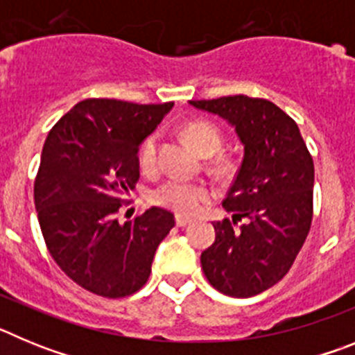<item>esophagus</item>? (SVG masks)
Returning a JSON list of instances; mask_svg holds the SVG:
<instances>
[{
  "instance_id": "34e87169",
  "label": "esophagus",
  "mask_w": 355,
  "mask_h": 355,
  "mask_svg": "<svg viewBox=\"0 0 355 355\" xmlns=\"http://www.w3.org/2000/svg\"><path fill=\"white\" fill-rule=\"evenodd\" d=\"M190 222H192V218H190V216L175 215V225H178V227H184V225H188Z\"/></svg>"
}]
</instances>
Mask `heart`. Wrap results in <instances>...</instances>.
Here are the masks:
<instances>
[{
	"instance_id": "heart-1",
	"label": "heart",
	"mask_w": 355,
	"mask_h": 355,
	"mask_svg": "<svg viewBox=\"0 0 355 355\" xmlns=\"http://www.w3.org/2000/svg\"><path fill=\"white\" fill-rule=\"evenodd\" d=\"M184 137L202 155L209 156L220 149L222 133L209 121H192L184 126ZM139 165L144 172L153 174L159 167V133L147 135L139 147ZM213 168L225 171L229 163L222 158L211 162ZM213 199L211 188L200 181H187L181 178H168L150 192V200L156 206L178 213V215H196Z\"/></svg>"
}]
</instances>
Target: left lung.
Wrapping results in <instances>:
<instances>
[{
  "instance_id": "left-lung-1",
  "label": "left lung",
  "mask_w": 355,
  "mask_h": 355,
  "mask_svg": "<svg viewBox=\"0 0 355 355\" xmlns=\"http://www.w3.org/2000/svg\"><path fill=\"white\" fill-rule=\"evenodd\" d=\"M190 105L231 122L245 149L222 202L233 216L213 224L215 241L200 265L220 293L254 297L288 274L311 229L313 156L297 122L266 99L227 96Z\"/></svg>"
}]
</instances>
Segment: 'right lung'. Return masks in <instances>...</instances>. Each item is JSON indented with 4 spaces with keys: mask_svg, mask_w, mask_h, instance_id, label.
Listing matches in <instances>:
<instances>
[{
    "mask_svg": "<svg viewBox=\"0 0 355 355\" xmlns=\"http://www.w3.org/2000/svg\"><path fill=\"white\" fill-rule=\"evenodd\" d=\"M172 106L90 97L44 142L33 187L40 231L56 265L90 293L121 299L139 291L174 227V215L163 208L117 220L124 193L139 181L140 144Z\"/></svg>",
    "mask_w": 355,
    "mask_h": 355,
    "instance_id": "obj_1",
    "label": "right lung"
}]
</instances>
